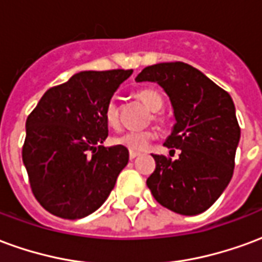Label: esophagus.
<instances>
[{"label": "esophagus", "mask_w": 262, "mask_h": 262, "mask_svg": "<svg viewBox=\"0 0 262 262\" xmlns=\"http://www.w3.org/2000/svg\"><path fill=\"white\" fill-rule=\"evenodd\" d=\"M139 154H140V153H137V151H129V159H130V160L136 159Z\"/></svg>", "instance_id": "34e87169"}]
</instances>
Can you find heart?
<instances>
[{
	"instance_id": "obj_1",
	"label": "heart",
	"mask_w": 262,
	"mask_h": 262,
	"mask_svg": "<svg viewBox=\"0 0 262 262\" xmlns=\"http://www.w3.org/2000/svg\"><path fill=\"white\" fill-rule=\"evenodd\" d=\"M135 97L144 106H147L151 111V119H153V122L159 123V125L164 123L165 116L160 111V109L163 108L164 101H163V97L160 95V92H157L153 88H140V90H137L135 92ZM103 116H105V120H106L109 127L116 129L120 123L118 103L115 102V101H111V102L106 103L105 111H103ZM153 139L154 132L150 130V129H146V130L139 132H125V133H122L119 136H115L112 139V143L118 144V146H122V147H126L130 151H136V150H144Z\"/></svg>"
}]
</instances>
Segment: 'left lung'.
I'll list each match as a JSON object with an SVG mask.
<instances>
[{
	"label": "left lung",
	"mask_w": 262,
	"mask_h": 262,
	"mask_svg": "<svg viewBox=\"0 0 262 262\" xmlns=\"http://www.w3.org/2000/svg\"><path fill=\"white\" fill-rule=\"evenodd\" d=\"M136 81L157 82L170 97L177 123L164 146L181 151L177 160L153 154L156 170L147 178L148 189L176 213H202L222 195L234 171L240 126L233 99L182 61L148 66Z\"/></svg>",
	"instance_id": "left-lung-1"
}]
</instances>
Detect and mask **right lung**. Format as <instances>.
Instances as JSON below:
<instances>
[{
  "label": "right lung",
  "mask_w": 262,
  "mask_h": 262,
  "mask_svg": "<svg viewBox=\"0 0 262 262\" xmlns=\"http://www.w3.org/2000/svg\"><path fill=\"white\" fill-rule=\"evenodd\" d=\"M132 73H77L49 88L28 116L22 161L37 202L54 216L73 220L95 212L127 164V148L102 146L103 111Z\"/></svg>",
  "instance_id": "right-lung-1"
}]
</instances>
